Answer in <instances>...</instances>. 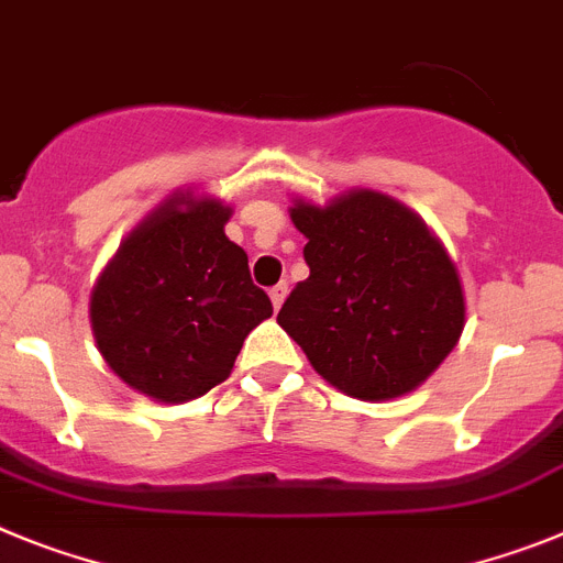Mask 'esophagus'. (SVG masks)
Instances as JSON below:
<instances>
[{
	"label": "esophagus",
	"mask_w": 563,
	"mask_h": 563,
	"mask_svg": "<svg viewBox=\"0 0 563 563\" xmlns=\"http://www.w3.org/2000/svg\"><path fill=\"white\" fill-rule=\"evenodd\" d=\"M286 295H288V286H286V283H277V286L272 288V291H268V297H272V306H275V311L280 309L283 300H286Z\"/></svg>",
	"instance_id": "34e87169"
}]
</instances>
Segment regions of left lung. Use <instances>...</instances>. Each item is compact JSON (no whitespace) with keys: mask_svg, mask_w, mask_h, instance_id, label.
I'll return each mask as SVG.
<instances>
[{"mask_svg":"<svg viewBox=\"0 0 563 563\" xmlns=\"http://www.w3.org/2000/svg\"><path fill=\"white\" fill-rule=\"evenodd\" d=\"M288 214L309 241L311 275L283 302L280 329L345 397L388 402L417 390L464 329L462 280L433 229L365 187L322 207L297 195Z\"/></svg>","mask_w":563,"mask_h":563,"instance_id":"obj_1","label":"left lung"}]
</instances>
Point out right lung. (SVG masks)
<instances>
[{
	"mask_svg": "<svg viewBox=\"0 0 563 563\" xmlns=\"http://www.w3.org/2000/svg\"><path fill=\"white\" fill-rule=\"evenodd\" d=\"M227 200L175 189L115 249L90 295L96 345L146 399L180 405L221 385L272 300L223 227Z\"/></svg>",
	"mask_w": 563,
	"mask_h": 563,
	"instance_id": "add662e5",
	"label": "right lung"
}]
</instances>
